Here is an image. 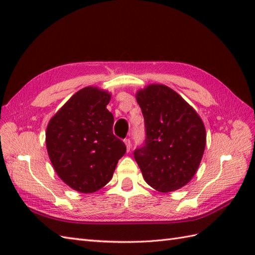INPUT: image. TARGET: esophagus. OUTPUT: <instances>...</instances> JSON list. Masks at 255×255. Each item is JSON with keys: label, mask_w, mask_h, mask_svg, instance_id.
Instances as JSON below:
<instances>
[{"label": "esophagus", "mask_w": 255, "mask_h": 255, "mask_svg": "<svg viewBox=\"0 0 255 255\" xmlns=\"http://www.w3.org/2000/svg\"><path fill=\"white\" fill-rule=\"evenodd\" d=\"M124 142H125V144H126L127 151H130V148H131V141H130V139H129V138H126V139L124 140Z\"/></svg>", "instance_id": "obj_1"}]
</instances>
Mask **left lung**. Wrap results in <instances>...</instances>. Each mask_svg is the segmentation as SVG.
Instances as JSON below:
<instances>
[{
    "mask_svg": "<svg viewBox=\"0 0 255 255\" xmlns=\"http://www.w3.org/2000/svg\"><path fill=\"white\" fill-rule=\"evenodd\" d=\"M145 139L133 151L144 181L162 193L192 180L202 161L206 130L198 114L175 91L151 84L137 93Z\"/></svg>",
    "mask_w": 255,
    "mask_h": 255,
    "instance_id": "8db88e82",
    "label": "left lung"
}]
</instances>
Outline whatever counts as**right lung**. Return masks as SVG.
<instances>
[{
  "label": "right lung",
  "mask_w": 255,
  "mask_h": 255,
  "mask_svg": "<svg viewBox=\"0 0 255 255\" xmlns=\"http://www.w3.org/2000/svg\"><path fill=\"white\" fill-rule=\"evenodd\" d=\"M111 94L97 88L77 92L48 124L46 145L61 180L81 193H94L111 181L126 145L113 133Z\"/></svg>",
  "instance_id": "right-lung-1"
}]
</instances>
